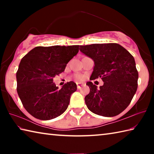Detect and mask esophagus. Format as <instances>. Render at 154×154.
Here are the masks:
<instances>
[{
    "instance_id": "34e87169",
    "label": "esophagus",
    "mask_w": 154,
    "mask_h": 154,
    "mask_svg": "<svg viewBox=\"0 0 154 154\" xmlns=\"http://www.w3.org/2000/svg\"><path fill=\"white\" fill-rule=\"evenodd\" d=\"M77 83V89H80V83Z\"/></svg>"
}]
</instances>
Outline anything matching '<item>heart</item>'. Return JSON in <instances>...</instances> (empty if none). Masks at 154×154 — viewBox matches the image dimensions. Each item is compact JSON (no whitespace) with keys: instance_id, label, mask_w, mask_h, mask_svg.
Returning a JSON list of instances; mask_svg holds the SVG:
<instances>
[{"instance_id":"b5f03b06","label":"heart","mask_w":154,"mask_h":154,"mask_svg":"<svg viewBox=\"0 0 154 154\" xmlns=\"http://www.w3.org/2000/svg\"><path fill=\"white\" fill-rule=\"evenodd\" d=\"M75 78H76V79H77V80H79V81H82V80H83V79H84V77L83 76V75H75Z\"/></svg>"}]
</instances>
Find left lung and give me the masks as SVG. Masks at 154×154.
Instances as JSON below:
<instances>
[{"mask_svg": "<svg viewBox=\"0 0 154 154\" xmlns=\"http://www.w3.org/2000/svg\"><path fill=\"white\" fill-rule=\"evenodd\" d=\"M80 51L94 62L90 80L101 78L100 88L88 82L85 97L88 109L105 117L118 116L127 108L136 93L139 73L134 58L118 43L80 45Z\"/></svg>", "mask_w": 154, "mask_h": 154, "instance_id": "8db88e82", "label": "left lung"}]
</instances>
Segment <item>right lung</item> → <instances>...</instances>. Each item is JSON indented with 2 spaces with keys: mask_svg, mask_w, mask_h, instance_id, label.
Listing matches in <instances>:
<instances>
[{
  "mask_svg": "<svg viewBox=\"0 0 154 154\" xmlns=\"http://www.w3.org/2000/svg\"><path fill=\"white\" fill-rule=\"evenodd\" d=\"M79 45L36 47L23 57L16 72L17 92L31 116L49 120L60 116L69 105L77 85L69 82L59 89L54 77L64 71Z\"/></svg>",
  "mask_w": 154,
  "mask_h": 154,
  "instance_id": "add662e5",
  "label": "right lung"
}]
</instances>
